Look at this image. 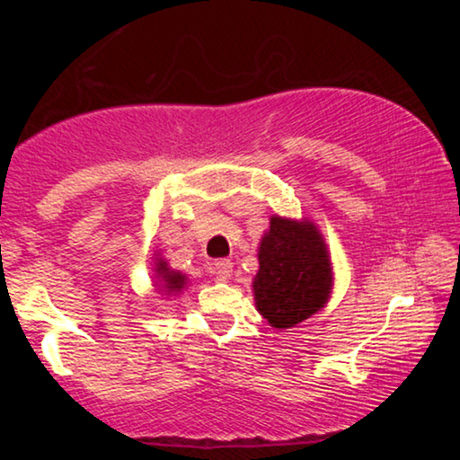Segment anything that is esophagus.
Masks as SVG:
<instances>
[{
  "label": "esophagus",
  "mask_w": 460,
  "mask_h": 460,
  "mask_svg": "<svg viewBox=\"0 0 460 460\" xmlns=\"http://www.w3.org/2000/svg\"><path fill=\"white\" fill-rule=\"evenodd\" d=\"M213 266H216V274H217V279L219 280H228L230 276H232V261L230 260H217L216 263H213Z\"/></svg>",
  "instance_id": "34e87169"
}]
</instances>
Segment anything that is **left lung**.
<instances>
[{"label": "left lung", "instance_id": "8db88e82", "mask_svg": "<svg viewBox=\"0 0 460 460\" xmlns=\"http://www.w3.org/2000/svg\"><path fill=\"white\" fill-rule=\"evenodd\" d=\"M331 261L310 222L272 217L260 244L253 280L257 310L274 329H291L316 314L331 295Z\"/></svg>", "mask_w": 460, "mask_h": 460}]
</instances>
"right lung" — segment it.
Returning <instances> with one entry per match:
<instances>
[{"instance_id":"add662e5","label":"right lung","mask_w":460,"mask_h":460,"mask_svg":"<svg viewBox=\"0 0 460 460\" xmlns=\"http://www.w3.org/2000/svg\"><path fill=\"white\" fill-rule=\"evenodd\" d=\"M156 274H159L163 287H165L167 291H180V288L186 285L184 276L180 272H173V270H169L165 261L156 263Z\"/></svg>"}]
</instances>
